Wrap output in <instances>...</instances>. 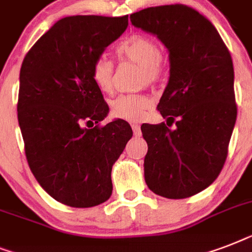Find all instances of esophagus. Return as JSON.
<instances>
[{"label": "esophagus", "instance_id": "obj_1", "mask_svg": "<svg viewBox=\"0 0 252 252\" xmlns=\"http://www.w3.org/2000/svg\"><path fill=\"white\" fill-rule=\"evenodd\" d=\"M132 129H133V133L136 137H140L141 136V126H138V124H132Z\"/></svg>", "mask_w": 252, "mask_h": 252}]
</instances>
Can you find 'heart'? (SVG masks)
Returning a JSON list of instances; mask_svg holds the SVG:
<instances>
[{
  "label": "heart",
  "mask_w": 252,
  "mask_h": 252,
  "mask_svg": "<svg viewBox=\"0 0 252 252\" xmlns=\"http://www.w3.org/2000/svg\"><path fill=\"white\" fill-rule=\"evenodd\" d=\"M120 60L132 61L140 65V81L142 84H156L165 74V63L157 43L149 36L133 33L120 41L116 47ZM91 78L99 90L108 93L114 87V65L104 57L95 61L91 68ZM154 106L153 98L148 94H122L111 103V114L126 122H142Z\"/></svg>",
  "instance_id": "heart-1"
}]
</instances>
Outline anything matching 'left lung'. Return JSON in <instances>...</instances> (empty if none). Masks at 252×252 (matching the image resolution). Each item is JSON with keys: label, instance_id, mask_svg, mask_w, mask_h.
I'll use <instances>...</instances> for the list:
<instances>
[{"label": "left lung", "instance_id": "left-lung-1", "mask_svg": "<svg viewBox=\"0 0 252 252\" xmlns=\"http://www.w3.org/2000/svg\"><path fill=\"white\" fill-rule=\"evenodd\" d=\"M130 22L156 35L170 60L157 107L166 123L141 126L145 182L157 195L186 199L209 187L226 161L237 120L230 52L215 26L188 6L148 7Z\"/></svg>", "mask_w": 252, "mask_h": 252}]
</instances>
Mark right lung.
<instances>
[{"label": "right lung", "instance_id": "obj_1", "mask_svg": "<svg viewBox=\"0 0 252 252\" xmlns=\"http://www.w3.org/2000/svg\"><path fill=\"white\" fill-rule=\"evenodd\" d=\"M126 26L128 15L65 17L22 63L17 110L27 162L41 188L68 207L110 199L111 170L133 134L122 119L99 126L110 108L91 78Z\"/></svg>", "mask_w": 252, "mask_h": 252}]
</instances>
